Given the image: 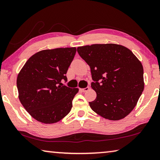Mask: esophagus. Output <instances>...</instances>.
<instances>
[{"label":"esophagus","instance_id":"esophagus-1","mask_svg":"<svg viewBox=\"0 0 160 160\" xmlns=\"http://www.w3.org/2000/svg\"><path fill=\"white\" fill-rule=\"evenodd\" d=\"M89 90H90V88H89V87H87V88H81L80 89V90L82 91V92H83L88 91Z\"/></svg>","mask_w":160,"mask_h":160}]
</instances>
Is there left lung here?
<instances>
[{
  "mask_svg": "<svg viewBox=\"0 0 160 160\" xmlns=\"http://www.w3.org/2000/svg\"><path fill=\"white\" fill-rule=\"evenodd\" d=\"M91 69V87L97 97L91 109L112 121L125 118L136 106L144 90L143 67L128 48L115 44H92L77 48Z\"/></svg>",
  "mask_w": 160,
  "mask_h": 160,
  "instance_id": "1",
  "label": "left lung"
}]
</instances>
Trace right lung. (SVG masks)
<instances>
[{"label": "right lung", "mask_w": 160, "mask_h": 160, "mask_svg": "<svg viewBox=\"0 0 160 160\" xmlns=\"http://www.w3.org/2000/svg\"><path fill=\"white\" fill-rule=\"evenodd\" d=\"M76 48L46 49L29 58L17 78L19 99L29 114L39 122H58L68 114L78 88L63 85Z\"/></svg>", "instance_id": "add662e5"}]
</instances>
